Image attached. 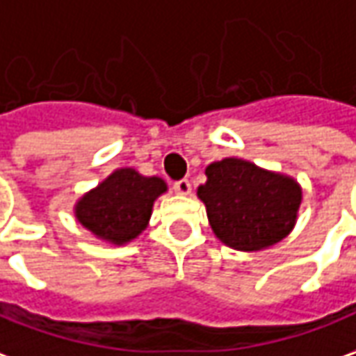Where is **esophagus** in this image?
I'll use <instances>...</instances> for the list:
<instances>
[{"mask_svg":"<svg viewBox=\"0 0 356 356\" xmlns=\"http://www.w3.org/2000/svg\"><path fill=\"white\" fill-rule=\"evenodd\" d=\"M174 192L180 193V195H188V193L192 192V184H190V180L188 178H180V180H176V182L172 184Z\"/></svg>","mask_w":356,"mask_h":356,"instance_id":"esophagus-1","label":"esophagus"}]
</instances>
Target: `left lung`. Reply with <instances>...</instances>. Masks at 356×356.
<instances>
[{
	"label": "left lung",
	"instance_id": "8db88e82",
	"mask_svg": "<svg viewBox=\"0 0 356 356\" xmlns=\"http://www.w3.org/2000/svg\"><path fill=\"white\" fill-rule=\"evenodd\" d=\"M197 188L213 232L234 250H261L285 238L296 220L302 192L281 174L242 159H222L205 168Z\"/></svg>",
	"mask_w": 356,
	"mask_h": 356
}]
</instances>
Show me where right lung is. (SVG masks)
<instances>
[{"label":"right lung","mask_w":356,"mask_h":356,"mask_svg":"<svg viewBox=\"0 0 356 356\" xmlns=\"http://www.w3.org/2000/svg\"><path fill=\"white\" fill-rule=\"evenodd\" d=\"M166 192L161 178H145L131 168L116 170L77 203V219L97 236L114 244L136 238L147 227L153 202Z\"/></svg>","instance_id":"1"}]
</instances>
